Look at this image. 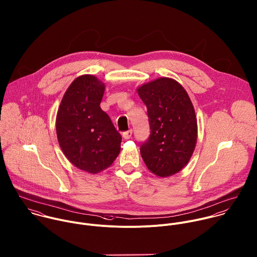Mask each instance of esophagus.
<instances>
[{
	"mask_svg": "<svg viewBox=\"0 0 257 257\" xmlns=\"http://www.w3.org/2000/svg\"><path fill=\"white\" fill-rule=\"evenodd\" d=\"M123 137L124 139H130L132 137V130H128V131H125L123 132Z\"/></svg>",
	"mask_w": 257,
	"mask_h": 257,
	"instance_id": "1",
	"label": "esophagus"
}]
</instances>
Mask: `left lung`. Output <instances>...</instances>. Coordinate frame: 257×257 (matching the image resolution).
Returning <instances> with one entry per match:
<instances>
[{
    "instance_id": "1",
    "label": "left lung",
    "mask_w": 257,
    "mask_h": 257,
    "mask_svg": "<svg viewBox=\"0 0 257 257\" xmlns=\"http://www.w3.org/2000/svg\"><path fill=\"white\" fill-rule=\"evenodd\" d=\"M147 108L150 135L140 153L147 168L159 177L179 172L196 144L195 111L184 88L175 80L159 78L137 90Z\"/></svg>"
}]
</instances>
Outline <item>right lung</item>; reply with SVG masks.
<instances>
[{
	"label": "right lung",
	"instance_id": "right-lung-1",
	"mask_svg": "<svg viewBox=\"0 0 257 257\" xmlns=\"http://www.w3.org/2000/svg\"><path fill=\"white\" fill-rule=\"evenodd\" d=\"M104 91V84L96 77H78L67 89L56 119L57 137L65 156L77 168L94 174L114 162L122 141L100 107Z\"/></svg>",
	"mask_w": 257,
	"mask_h": 257
}]
</instances>
